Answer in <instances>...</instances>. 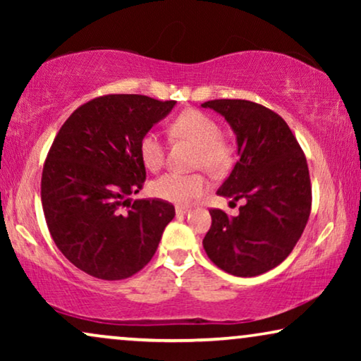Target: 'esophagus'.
I'll return each mask as SVG.
<instances>
[{"instance_id": "esophagus-1", "label": "esophagus", "mask_w": 361, "mask_h": 361, "mask_svg": "<svg viewBox=\"0 0 361 361\" xmlns=\"http://www.w3.org/2000/svg\"><path fill=\"white\" fill-rule=\"evenodd\" d=\"M189 212H190L189 207H184V205L176 207V214L177 215H185V214H189Z\"/></svg>"}]
</instances>
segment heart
I'll list each match as a JSON object with an SVG mask.
<instances>
[{
  "instance_id": "b5f03b06",
  "label": "heart",
  "mask_w": 361,
  "mask_h": 361,
  "mask_svg": "<svg viewBox=\"0 0 361 361\" xmlns=\"http://www.w3.org/2000/svg\"><path fill=\"white\" fill-rule=\"evenodd\" d=\"M169 135L174 140H187L197 146L195 167H204L210 174H221L228 169L231 151L221 137L219 121L199 110H185L177 115L169 125ZM142 166L157 172L164 166L166 147L156 131H146L137 145ZM151 194L172 204H187L199 199L209 190V182L202 174H169L151 182Z\"/></svg>"
}]
</instances>
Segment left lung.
Masks as SVG:
<instances>
[{"mask_svg":"<svg viewBox=\"0 0 361 361\" xmlns=\"http://www.w3.org/2000/svg\"><path fill=\"white\" fill-rule=\"evenodd\" d=\"M225 116L238 142L233 171L216 194L245 200L238 216L210 209L204 250L225 273L251 278L290 255L307 225L312 205L309 167L288 123L248 100L202 103Z\"/></svg>","mask_w":361,"mask_h":361,"instance_id":"obj_1","label":"left lung"}]
</instances>
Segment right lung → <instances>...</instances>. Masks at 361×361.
Here are the masks:
<instances>
[{
  "instance_id": "1",
  "label": "right lung",
  "mask_w": 361,
  "mask_h": 361,
  "mask_svg": "<svg viewBox=\"0 0 361 361\" xmlns=\"http://www.w3.org/2000/svg\"><path fill=\"white\" fill-rule=\"evenodd\" d=\"M174 105L146 95H103L78 106L59 130L44 162L42 210L54 243L83 273L126 279L154 256L174 205L131 204L128 197L146 180L141 136Z\"/></svg>"
}]
</instances>
